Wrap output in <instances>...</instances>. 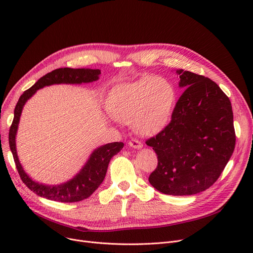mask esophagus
<instances>
[{
	"instance_id": "1",
	"label": "esophagus",
	"mask_w": 253,
	"mask_h": 253,
	"mask_svg": "<svg viewBox=\"0 0 253 253\" xmlns=\"http://www.w3.org/2000/svg\"><path fill=\"white\" fill-rule=\"evenodd\" d=\"M128 144L130 145V147H132V148H134V149H141L142 148V143L139 141V140H137V139H134V138H132V139H130L129 141H128Z\"/></svg>"
}]
</instances>
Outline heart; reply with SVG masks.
Wrapping results in <instances>:
<instances>
[{
	"mask_svg": "<svg viewBox=\"0 0 253 253\" xmlns=\"http://www.w3.org/2000/svg\"><path fill=\"white\" fill-rule=\"evenodd\" d=\"M176 92L168 80L144 77L116 86L106 100V109L117 122L132 124L141 135H151L169 121Z\"/></svg>",
	"mask_w": 253,
	"mask_h": 253,
	"instance_id": "1",
	"label": "heart"
}]
</instances>
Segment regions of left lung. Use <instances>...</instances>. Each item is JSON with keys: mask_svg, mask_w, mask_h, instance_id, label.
Returning a JSON list of instances; mask_svg holds the SVG:
<instances>
[{"mask_svg": "<svg viewBox=\"0 0 253 253\" xmlns=\"http://www.w3.org/2000/svg\"><path fill=\"white\" fill-rule=\"evenodd\" d=\"M184 91L170 123L145 143L158 156L149 181L166 195L201 193L213 184L234 152L236 134L229 97L204 76L178 70Z\"/></svg>", "mask_w": 253, "mask_h": 253, "instance_id": "left-lung-1", "label": "left lung"}]
</instances>
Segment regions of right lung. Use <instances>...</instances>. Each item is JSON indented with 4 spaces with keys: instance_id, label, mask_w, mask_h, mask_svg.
Returning <instances> with one entry per match:
<instances>
[{
    "instance_id": "add662e5",
    "label": "right lung",
    "mask_w": 253,
    "mask_h": 253,
    "mask_svg": "<svg viewBox=\"0 0 253 253\" xmlns=\"http://www.w3.org/2000/svg\"><path fill=\"white\" fill-rule=\"evenodd\" d=\"M99 75V70L71 68L57 69L39 79L35 85L24 91L20 96L15 106L14 119H13L9 130V145L21 180L26 187L38 196L58 202H79L87 199L95 192L103 181L111 159L123 149L124 143L118 141L101 145L91 154L87 163L73 179L59 185H53V187L34 181L25 173L18 160L15 136L19 119L24 103L35 94L36 91L53 84L90 83L98 80Z\"/></svg>"
}]
</instances>
